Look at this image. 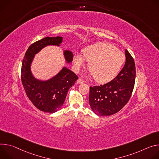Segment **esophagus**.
Instances as JSON below:
<instances>
[{
    "label": "esophagus",
    "mask_w": 159,
    "mask_h": 159,
    "mask_svg": "<svg viewBox=\"0 0 159 159\" xmlns=\"http://www.w3.org/2000/svg\"><path fill=\"white\" fill-rule=\"evenodd\" d=\"M77 82H78V83H79V84H81V83H84V80H83V79H81V78H79V79L77 80Z\"/></svg>",
    "instance_id": "34e87169"
}]
</instances>
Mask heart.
Wrapping results in <instances>:
<instances>
[{
    "mask_svg": "<svg viewBox=\"0 0 159 159\" xmlns=\"http://www.w3.org/2000/svg\"><path fill=\"white\" fill-rule=\"evenodd\" d=\"M89 62V69L95 80L106 83L114 79L119 73L125 62V55L114 45L107 43H98L86 47L83 56L76 53L73 57V64L76 70Z\"/></svg>",
    "mask_w": 159,
    "mask_h": 159,
    "instance_id": "1",
    "label": "heart"
}]
</instances>
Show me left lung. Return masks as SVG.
I'll return each mask as SVG.
<instances>
[{"instance_id":"obj_1","label":"left lung","mask_w":159,"mask_h":159,"mask_svg":"<svg viewBox=\"0 0 159 159\" xmlns=\"http://www.w3.org/2000/svg\"><path fill=\"white\" fill-rule=\"evenodd\" d=\"M126 62L117 76L103 85L90 87L89 103L95 114L108 116L118 112L128 102L136 78L134 59L126 50Z\"/></svg>"}]
</instances>
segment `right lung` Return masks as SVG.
I'll list each match as a JSON object with an SVG mask.
<instances>
[{"label":"right lung","mask_w":159,"mask_h":159,"mask_svg":"<svg viewBox=\"0 0 159 159\" xmlns=\"http://www.w3.org/2000/svg\"><path fill=\"white\" fill-rule=\"evenodd\" d=\"M62 37H45L32 43L26 50L21 66V81L26 94L38 109L45 112L54 113L63 105L68 90L73 86L78 77L71 70L64 67L61 71L52 79L42 81L35 79L30 70L32 60L42 48L47 45H59ZM67 62L73 61L71 52L64 53Z\"/></svg>","instance_id":"add662e5"}]
</instances>
